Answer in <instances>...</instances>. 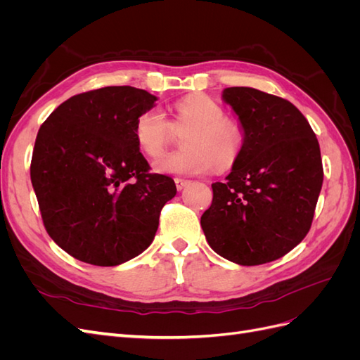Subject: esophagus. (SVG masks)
Returning <instances> with one entry per match:
<instances>
[{"instance_id":"obj_1","label":"esophagus","mask_w":360,"mask_h":360,"mask_svg":"<svg viewBox=\"0 0 360 360\" xmlns=\"http://www.w3.org/2000/svg\"><path fill=\"white\" fill-rule=\"evenodd\" d=\"M174 181H176V188H177L179 191L184 189V188H186L188 184L191 183L189 180H184V179H176V180H174Z\"/></svg>"}]
</instances>
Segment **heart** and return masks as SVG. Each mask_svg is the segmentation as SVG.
Masks as SVG:
<instances>
[{"label": "heart", "instance_id": "heart-1", "mask_svg": "<svg viewBox=\"0 0 360 360\" xmlns=\"http://www.w3.org/2000/svg\"><path fill=\"white\" fill-rule=\"evenodd\" d=\"M174 117L168 122L159 108L141 114L135 122V141L147 158L158 159L169 144L174 130L188 129L181 136V151L155 163L158 172L197 176L214 167H231L242 148L238 127L225 118L221 105L204 96H189L174 103Z\"/></svg>", "mask_w": 360, "mask_h": 360}]
</instances>
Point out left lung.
<instances>
[{
	"mask_svg": "<svg viewBox=\"0 0 360 360\" xmlns=\"http://www.w3.org/2000/svg\"><path fill=\"white\" fill-rule=\"evenodd\" d=\"M224 101L238 115L243 144L224 183L212 184L201 216L216 254L240 266L270 263L308 234L323 184L317 136L291 102L250 86Z\"/></svg>",
	"mask_w": 360,
	"mask_h": 360,
	"instance_id": "1",
	"label": "left lung"
}]
</instances>
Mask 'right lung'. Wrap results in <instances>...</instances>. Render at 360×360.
Masks as SVG:
<instances>
[{"label":"right lung","instance_id":"add662e5","mask_svg":"<svg viewBox=\"0 0 360 360\" xmlns=\"http://www.w3.org/2000/svg\"><path fill=\"white\" fill-rule=\"evenodd\" d=\"M158 97L135 86H103L63 102L39 129L31 159L48 234L73 258L118 266L150 246L174 180L150 172L135 122Z\"/></svg>","mask_w":360,"mask_h":360}]
</instances>
